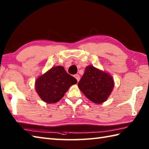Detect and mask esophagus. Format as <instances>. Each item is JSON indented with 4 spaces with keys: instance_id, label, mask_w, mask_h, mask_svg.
Returning a JSON list of instances; mask_svg holds the SVG:
<instances>
[{
    "instance_id": "34e87169",
    "label": "esophagus",
    "mask_w": 149,
    "mask_h": 149,
    "mask_svg": "<svg viewBox=\"0 0 149 149\" xmlns=\"http://www.w3.org/2000/svg\"><path fill=\"white\" fill-rule=\"evenodd\" d=\"M74 77H75V79H76L77 82L79 81V80H80V76H79V74H75V75H74Z\"/></svg>"
}]
</instances>
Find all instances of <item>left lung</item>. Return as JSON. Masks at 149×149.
I'll list each match as a JSON object with an SVG mask.
<instances>
[{
	"mask_svg": "<svg viewBox=\"0 0 149 149\" xmlns=\"http://www.w3.org/2000/svg\"><path fill=\"white\" fill-rule=\"evenodd\" d=\"M79 88L90 100L101 104L107 99L114 87L111 75L89 65L78 83Z\"/></svg>",
	"mask_w": 149,
	"mask_h": 149,
	"instance_id": "obj_1",
	"label": "left lung"
}]
</instances>
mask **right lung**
Segmentation results:
<instances>
[{"instance_id":"1","label":"right lung","mask_w":149,"mask_h":149,"mask_svg":"<svg viewBox=\"0 0 149 149\" xmlns=\"http://www.w3.org/2000/svg\"><path fill=\"white\" fill-rule=\"evenodd\" d=\"M77 83L61 66H54L38 77L35 82L37 93L44 102L56 103L62 99L72 85Z\"/></svg>"}]
</instances>
